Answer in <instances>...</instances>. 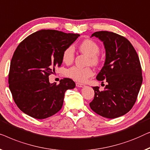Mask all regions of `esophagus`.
I'll list each match as a JSON object with an SVG mask.
<instances>
[{
  "label": "esophagus",
  "instance_id": "esophagus-1",
  "mask_svg": "<svg viewBox=\"0 0 150 150\" xmlns=\"http://www.w3.org/2000/svg\"><path fill=\"white\" fill-rule=\"evenodd\" d=\"M76 86H77V87H79V88H83V87H85V85H84V84L80 83H76Z\"/></svg>",
  "mask_w": 150,
  "mask_h": 150
}]
</instances>
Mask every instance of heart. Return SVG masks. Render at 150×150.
<instances>
[{
    "label": "heart",
    "mask_w": 150,
    "mask_h": 150,
    "mask_svg": "<svg viewBox=\"0 0 150 150\" xmlns=\"http://www.w3.org/2000/svg\"><path fill=\"white\" fill-rule=\"evenodd\" d=\"M79 50L81 53L89 57L88 62L92 65H98L100 62L98 53L100 47L95 41L91 39H86L80 43ZM74 48L73 46H69L62 53V61L65 64H71L74 60ZM94 75L92 69L90 67L81 68L79 67H73L67 69L66 75L68 77L74 79L78 82H85L88 78Z\"/></svg>",
    "instance_id": "1"
}]
</instances>
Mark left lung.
I'll list each match as a JSON object with an SVG mask.
<instances>
[{"mask_svg":"<svg viewBox=\"0 0 150 150\" xmlns=\"http://www.w3.org/2000/svg\"><path fill=\"white\" fill-rule=\"evenodd\" d=\"M103 43L104 66L96 76L104 91L93 87L94 97L90 107L101 116L116 118L128 113L136 102L143 81L140 61L133 46L125 37L108 31L93 33Z\"/></svg>","mask_w":150,"mask_h":150,"instance_id":"1","label":"left lung"}]
</instances>
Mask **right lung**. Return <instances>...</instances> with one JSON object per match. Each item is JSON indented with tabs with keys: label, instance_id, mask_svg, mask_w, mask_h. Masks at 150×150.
<instances>
[{
	"label": "right lung",
	"instance_id": "1",
	"mask_svg": "<svg viewBox=\"0 0 150 150\" xmlns=\"http://www.w3.org/2000/svg\"><path fill=\"white\" fill-rule=\"evenodd\" d=\"M79 34L41 30L19 44L12 57L9 87L22 112L36 119H45L62 108L64 93L75 87L69 78L50 83L49 75L62 63V53Z\"/></svg>",
	"mask_w": 150,
	"mask_h": 150
}]
</instances>
